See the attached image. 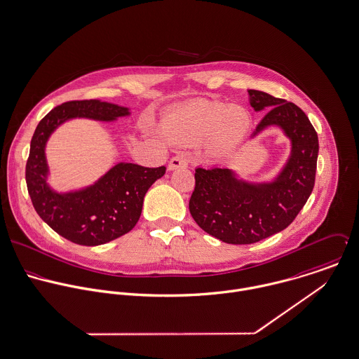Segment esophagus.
Returning a JSON list of instances; mask_svg holds the SVG:
<instances>
[{"label":"esophagus","mask_w":359,"mask_h":359,"mask_svg":"<svg viewBox=\"0 0 359 359\" xmlns=\"http://www.w3.org/2000/svg\"><path fill=\"white\" fill-rule=\"evenodd\" d=\"M179 168H187V159L183 156V155H176L170 159L169 165H168V169L169 170H175V169H179Z\"/></svg>","instance_id":"34e87169"}]
</instances>
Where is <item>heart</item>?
<instances>
[{"label": "heart", "mask_w": 359, "mask_h": 359, "mask_svg": "<svg viewBox=\"0 0 359 359\" xmlns=\"http://www.w3.org/2000/svg\"><path fill=\"white\" fill-rule=\"evenodd\" d=\"M251 123V114L244 107L200 100L173 109L163 119V130L186 140L210 137L212 148L224 154L244 142Z\"/></svg>", "instance_id": "obj_1"}]
</instances>
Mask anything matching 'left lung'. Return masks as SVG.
Instances as JSON below:
<instances>
[{
  "instance_id": "left-lung-1",
  "label": "left lung",
  "mask_w": 359,
  "mask_h": 359,
  "mask_svg": "<svg viewBox=\"0 0 359 359\" xmlns=\"http://www.w3.org/2000/svg\"><path fill=\"white\" fill-rule=\"evenodd\" d=\"M248 94L255 111L269 109L252 137L279 126L291 140V154L271 183L238 180L226 168L196 169L190 214L204 231L227 244H252L285 230L308 201L316 175L318 135L304 111L264 91Z\"/></svg>"
}]
</instances>
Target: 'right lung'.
Instances as JSON below:
<instances>
[{
  "mask_svg": "<svg viewBox=\"0 0 359 359\" xmlns=\"http://www.w3.org/2000/svg\"><path fill=\"white\" fill-rule=\"evenodd\" d=\"M129 109L98 100L68 101L51 109L37 125L26 162V184L39 216L60 236L80 245H100L129 233L143 210L144 196L166 168L118 163L93 186L60 194L47 184L44 148L50 135L65 121L90 118L115 121Z\"/></svg>",
  "mask_w": 359,
  "mask_h": 359,
  "instance_id": "add662e5",
  "label": "right lung"
}]
</instances>
